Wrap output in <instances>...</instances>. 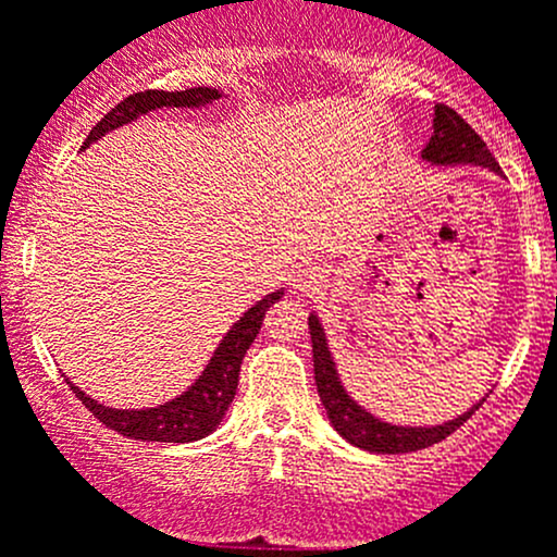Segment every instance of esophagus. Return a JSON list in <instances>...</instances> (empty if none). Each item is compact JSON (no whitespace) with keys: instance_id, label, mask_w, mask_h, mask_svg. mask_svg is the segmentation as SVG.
Instances as JSON below:
<instances>
[{"instance_id":"1","label":"esophagus","mask_w":557,"mask_h":557,"mask_svg":"<svg viewBox=\"0 0 557 557\" xmlns=\"http://www.w3.org/2000/svg\"><path fill=\"white\" fill-rule=\"evenodd\" d=\"M327 280V267L322 261H304L293 274V288L298 293H311Z\"/></svg>"}]
</instances>
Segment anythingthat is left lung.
Returning <instances> with one entry per match:
<instances>
[{"mask_svg": "<svg viewBox=\"0 0 557 557\" xmlns=\"http://www.w3.org/2000/svg\"><path fill=\"white\" fill-rule=\"evenodd\" d=\"M423 161L431 166H479L488 169L494 174H503L499 163L488 152L486 143L479 137L455 110L447 106L433 108V134L431 143L425 145ZM309 333H311V351H314V381L317 394H320L322 407H325L330 425L346 438L354 447L364 451H375V455H405V451H418L438 444L455 433L470 414L475 412L484 399L475 401L468 412L457 414L438 425H399L388 423V420L377 418L370 409H364L348 394L344 381H341L338 368H335V357L330 351L327 333L322 327V320L317 311L309 314Z\"/></svg>", "mask_w": 557, "mask_h": 557, "instance_id": "left-lung-1", "label": "left lung"}]
</instances>
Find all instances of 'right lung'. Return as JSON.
<instances>
[{
  "mask_svg": "<svg viewBox=\"0 0 557 557\" xmlns=\"http://www.w3.org/2000/svg\"><path fill=\"white\" fill-rule=\"evenodd\" d=\"M224 91L213 87H193L185 91H161V89H148L129 95L126 100H121L106 119L97 121L95 129L89 132L87 143L82 145V150H87L91 143L106 137L108 132L121 129V126L132 124L139 115H148L152 110L161 108H206L213 106L216 100H222ZM285 296V290H274L269 296L256 301L240 320L224 333L222 344L216 346L213 357L209 359L203 372L195 377L193 386L182 391L174 399L163 401L158 407H143V409H119V407H106L97 399H91L89 394H84L82 388L73 386L65 377L73 394L82 399V405L100 420L102 425L113 428L121 436L137 438V442H166V444H187L198 442L213 433L222 423V418L227 414V409L235 399L237 391V377H240V364L246 357L248 346L253 344V338L259 335L264 314L274 301Z\"/></svg>",
  "mask_w": 557,
  "mask_h": 557,
  "instance_id": "obj_1",
  "label": "right lung"
}]
</instances>
